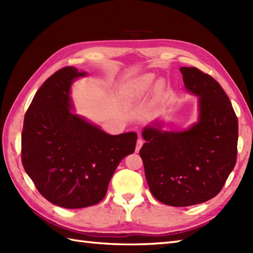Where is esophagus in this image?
<instances>
[{"instance_id": "1", "label": "esophagus", "mask_w": 253, "mask_h": 253, "mask_svg": "<svg viewBox=\"0 0 253 253\" xmlns=\"http://www.w3.org/2000/svg\"><path fill=\"white\" fill-rule=\"evenodd\" d=\"M142 144H143V140L141 138H139L136 144V152H139V150H140V148L142 147Z\"/></svg>"}]
</instances>
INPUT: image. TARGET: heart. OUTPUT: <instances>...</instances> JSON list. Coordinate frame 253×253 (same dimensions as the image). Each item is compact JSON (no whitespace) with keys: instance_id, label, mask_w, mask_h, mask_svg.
I'll return each mask as SVG.
<instances>
[{"instance_id":"obj_1","label":"heart","mask_w":253,"mask_h":253,"mask_svg":"<svg viewBox=\"0 0 253 253\" xmlns=\"http://www.w3.org/2000/svg\"><path fill=\"white\" fill-rule=\"evenodd\" d=\"M155 76L153 74H144L142 76L135 79L133 82L128 84L125 88H124V98H125L126 102L131 103V102L140 99L146 93L149 92V90L151 89ZM163 82L159 80L155 84V93H161V91L163 90Z\"/></svg>"}]
</instances>
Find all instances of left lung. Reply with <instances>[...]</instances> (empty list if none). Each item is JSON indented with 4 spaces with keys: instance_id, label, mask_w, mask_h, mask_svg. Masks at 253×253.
Listing matches in <instances>:
<instances>
[{
    "instance_id": "obj_1",
    "label": "left lung",
    "mask_w": 253,
    "mask_h": 253,
    "mask_svg": "<svg viewBox=\"0 0 253 253\" xmlns=\"http://www.w3.org/2000/svg\"><path fill=\"white\" fill-rule=\"evenodd\" d=\"M179 71L188 92L199 96L198 122L182 131H164L157 122L144 127L139 154L154 198L189 207L215 197L234 169L238 121L215 79L196 67Z\"/></svg>"
}]
</instances>
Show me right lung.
Masks as SVG:
<instances>
[{
	"instance_id": "obj_1",
	"label": "right lung",
	"mask_w": 253,
	"mask_h": 253,
	"mask_svg": "<svg viewBox=\"0 0 253 253\" xmlns=\"http://www.w3.org/2000/svg\"><path fill=\"white\" fill-rule=\"evenodd\" d=\"M84 76L67 66L47 78L26 112L21 133L26 173L47 201L66 209L99 203L138 138L132 131L109 135L72 112V84Z\"/></svg>"
}]
</instances>
